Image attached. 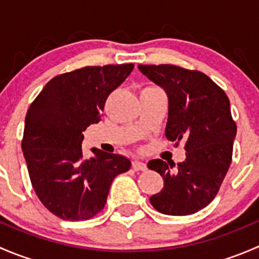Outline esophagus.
<instances>
[{
  "label": "esophagus",
  "mask_w": 259,
  "mask_h": 259,
  "mask_svg": "<svg viewBox=\"0 0 259 259\" xmlns=\"http://www.w3.org/2000/svg\"><path fill=\"white\" fill-rule=\"evenodd\" d=\"M133 168L135 169V170H146V164L144 161L142 160H133Z\"/></svg>",
  "instance_id": "1"
}]
</instances>
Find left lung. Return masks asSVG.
<instances>
[{
    "mask_svg": "<svg viewBox=\"0 0 259 259\" xmlns=\"http://www.w3.org/2000/svg\"><path fill=\"white\" fill-rule=\"evenodd\" d=\"M149 80L161 86L169 99L165 137L185 143V160L154 159L148 168L164 179L151 195L156 210L168 215H188L207 207L215 198L228 171L237 125L228 96L210 77L174 65H139Z\"/></svg>",
    "mask_w": 259,
    "mask_h": 259,
    "instance_id": "1",
    "label": "left lung"
}]
</instances>
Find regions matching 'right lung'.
Here are the masks:
<instances>
[{
	"instance_id": "add662e5",
	"label": "right lung",
	"mask_w": 259,
	"mask_h": 259,
	"mask_svg": "<svg viewBox=\"0 0 259 259\" xmlns=\"http://www.w3.org/2000/svg\"><path fill=\"white\" fill-rule=\"evenodd\" d=\"M133 64L86 66L50 80L28 108L22 151L31 183L44 205L64 221H86L105 207L114 178L130 169L120 154L93 148L82 156V132L101 120L110 93Z\"/></svg>"
}]
</instances>
